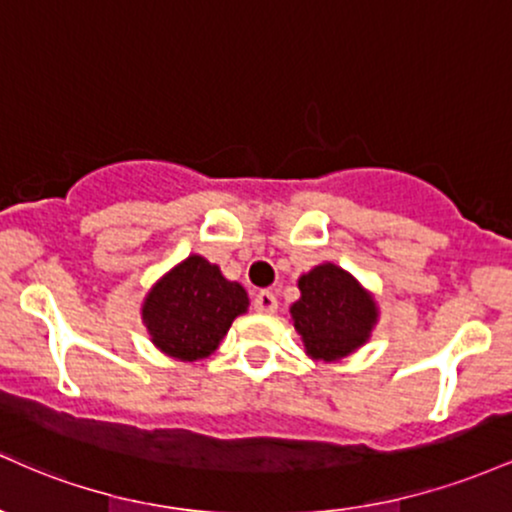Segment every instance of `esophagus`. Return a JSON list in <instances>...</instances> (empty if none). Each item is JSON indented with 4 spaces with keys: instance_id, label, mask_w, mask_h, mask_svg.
I'll return each mask as SVG.
<instances>
[{
    "instance_id": "1",
    "label": "esophagus",
    "mask_w": 512,
    "mask_h": 512,
    "mask_svg": "<svg viewBox=\"0 0 512 512\" xmlns=\"http://www.w3.org/2000/svg\"><path fill=\"white\" fill-rule=\"evenodd\" d=\"M254 309H256V312H261V314H273L275 309H278V297H275L271 290L256 292Z\"/></svg>"
}]
</instances>
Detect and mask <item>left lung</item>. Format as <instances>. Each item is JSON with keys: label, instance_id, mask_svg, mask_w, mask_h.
<instances>
[{"label": "left lung", "instance_id": "left-lung-1", "mask_svg": "<svg viewBox=\"0 0 512 512\" xmlns=\"http://www.w3.org/2000/svg\"><path fill=\"white\" fill-rule=\"evenodd\" d=\"M300 292L290 314L312 358L331 363L367 341L377 307L343 268L317 266L300 278Z\"/></svg>", "mask_w": 512, "mask_h": 512}]
</instances>
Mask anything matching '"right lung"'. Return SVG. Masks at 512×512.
Returning a JSON list of instances; mask_svg holds the SVG:
<instances>
[{
	"mask_svg": "<svg viewBox=\"0 0 512 512\" xmlns=\"http://www.w3.org/2000/svg\"><path fill=\"white\" fill-rule=\"evenodd\" d=\"M244 287L229 283L203 256H188L149 292L145 319L154 346L179 360L208 358L232 321L246 312Z\"/></svg>",
	"mask_w": 512,
	"mask_h": 512,
	"instance_id": "right-lung-1",
	"label": "right lung"
}]
</instances>
